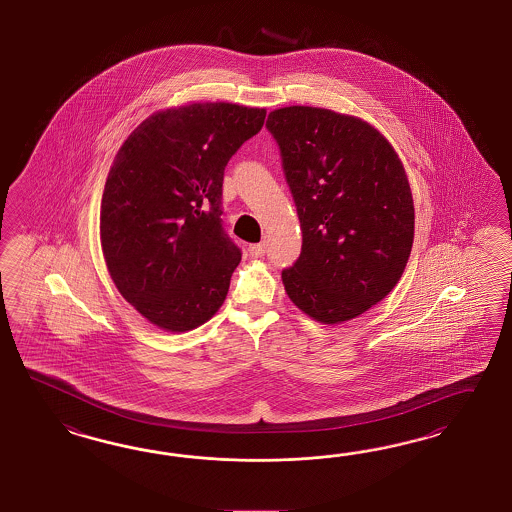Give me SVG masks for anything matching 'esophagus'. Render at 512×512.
<instances>
[{
	"mask_svg": "<svg viewBox=\"0 0 512 512\" xmlns=\"http://www.w3.org/2000/svg\"><path fill=\"white\" fill-rule=\"evenodd\" d=\"M249 257H263L266 253V244H251L248 248Z\"/></svg>",
	"mask_w": 512,
	"mask_h": 512,
	"instance_id": "1",
	"label": "esophagus"
}]
</instances>
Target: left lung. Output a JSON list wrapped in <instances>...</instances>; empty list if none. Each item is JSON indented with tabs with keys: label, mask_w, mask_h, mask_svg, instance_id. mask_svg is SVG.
<instances>
[{
	"label": "left lung",
	"mask_w": 512,
	"mask_h": 512,
	"mask_svg": "<svg viewBox=\"0 0 512 512\" xmlns=\"http://www.w3.org/2000/svg\"><path fill=\"white\" fill-rule=\"evenodd\" d=\"M266 128L302 227V253L281 272L285 291L322 324L360 317L399 283L414 244L402 162L369 123L332 110L281 108Z\"/></svg>",
	"instance_id": "obj_1"
}]
</instances>
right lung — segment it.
<instances>
[{
	"label": "right lung",
	"mask_w": 512,
	"mask_h": 512,
	"mask_svg": "<svg viewBox=\"0 0 512 512\" xmlns=\"http://www.w3.org/2000/svg\"><path fill=\"white\" fill-rule=\"evenodd\" d=\"M266 110L227 102L158 111L117 152L100 205V240L115 287L166 332L220 309L242 251L221 221L223 171Z\"/></svg>",
	"instance_id": "add662e5"
}]
</instances>
